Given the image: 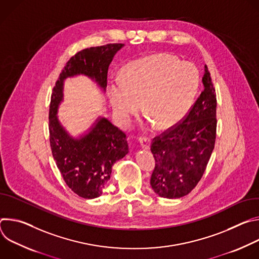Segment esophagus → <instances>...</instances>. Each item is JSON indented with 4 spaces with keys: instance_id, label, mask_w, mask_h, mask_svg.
I'll return each instance as SVG.
<instances>
[{
    "instance_id": "34e87169",
    "label": "esophagus",
    "mask_w": 259,
    "mask_h": 259,
    "mask_svg": "<svg viewBox=\"0 0 259 259\" xmlns=\"http://www.w3.org/2000/svg\"><path fill=\"white\" fill-rule=\"evenodd\" d=\"M139 144L141 145L142 149L149 150L150 149V145H151V139L149 137H146V136L140 137L139 138Z\"/></svg>"
}]
</instances>
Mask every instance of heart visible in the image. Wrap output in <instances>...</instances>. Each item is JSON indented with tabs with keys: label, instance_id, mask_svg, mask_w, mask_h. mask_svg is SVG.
<instances>
[{
	"label": "heart",
	"instance_id": "b5f03b06",
	"mask_svg": "<svg viewBox=\"0 0 259 259\" xmlns=\"http://www.w3.org/2000/svg\"><path fill=\"white\" fill-rule=\"evenodd\" d=\"M199 88L194 67L170 55L160 54L135 61L109 88L116 116L127 125L142 102L151 124L160 129L176 125L187 115Z\"/></svg>",
	"mask_w": 259,
	"mask_h": 259
}]
</instances>
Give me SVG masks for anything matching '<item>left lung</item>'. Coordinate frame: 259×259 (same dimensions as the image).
<instances>
[{
  "mask_svg": "<svg viewBox=\"0 0 259 259\" xmlns=\"http://www.w3.org/2000/svg\"><path fill=\"white\" fill-rule=\"evenodd\" d=\"M204 90L181 123L153 139L156 166L151 177L154 192L178 199L190 194L201 180L216 138V93L207 65Z\"/></svg>",
  "mask_w": 259,
  "mask_h": 259,
  "instance_id": "1",
  "label": "left lung"
}]
</instances>
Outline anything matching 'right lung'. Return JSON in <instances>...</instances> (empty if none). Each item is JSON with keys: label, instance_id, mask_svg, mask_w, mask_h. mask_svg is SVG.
Segmentation results:
<instances>
[{"label": "right lung", "instance_id": "right-lung-1", "mask_svg": "<svg viewBox=\"0 0 259 259\" xmlns=\"http://www.w3.org/2000/svg\"><path fill=\"white\" fill-rule=\"evenodd\" d=\"M123 46L107 44L79 51L66 62L51 95L49 133L52 155L67 187L84 199L101 196L114 164L129 153V147L126 134L106 118H98L79 138L70 136L57 118L58 106L63 100V83L67 78L84 75L105 91L108 66Z\"/></svg>", "mask_w": 259, "mask_h": 259}]
</instances>
